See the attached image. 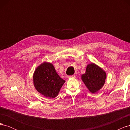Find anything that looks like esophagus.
<instances>
[{
  "instance_id": "esophagus-1",
  "label": "esophagus",
  "mask_w": 130,
  "mask_h": 130,
  "mask_svg": "<svg viewBox=\"0 0 130 130\" xmlns=\"http://www.w3.org/2000/svg\"><path fill=\"white\" fill-rule=\"evenodd\" d=\"M68 77L69 78H75V75H70V76H68Z\"/></svg>"
}]
</instances>
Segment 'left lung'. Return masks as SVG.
I'll use <instances>...</instances> for the list:
<instances>
[{
	"mask_svg": "<svg viewBox=\"0 0 130 130\" xmlns=\"http://www.w3.org/2000/svg\"><path fill=\"white\" fill-rule=\"evenodd\" d=\"M106 76L103 69L92 63L87 66L86 73L81 75V79L90 92L95 93L103 87Z\"/></svg>",
	"mask_w": 130,
	"mask_h": 130,
	"instance_id": "left-lung-1",
	"label": "left lung"
}]
</instances>
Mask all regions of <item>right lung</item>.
<instances>
[{
	"label": "right lung",
	"instance_id": "right-lung-1",
	"mask_svg": "<svg viewBox=\"0 0 130 130\" xmlns=\"http://www.w3.org/2000/svg\"><path fill=\"white\" fill-rule=\"evenodd\" d=\"M34 87L46 98L56 97L64 83L56 72L53 64L44 62L38 66L33 75Z\"/></svg>",
	"mask_w": 130,
	"mask_h": 130
}]
</instances>
